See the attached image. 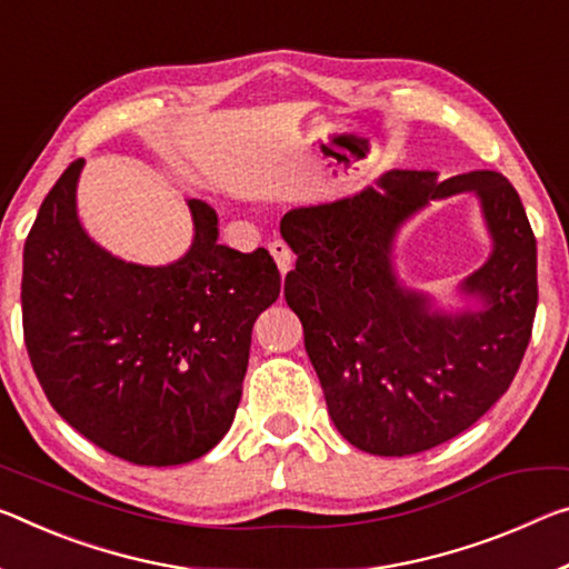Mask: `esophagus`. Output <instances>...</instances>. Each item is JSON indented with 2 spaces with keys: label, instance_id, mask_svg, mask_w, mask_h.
<instances>
[{
  "label": "esophagus",
  "instance_id": "esophagus-1",
  "mask_svg": "<svg viewBox=\"0 0 569 569\" xmlns=\"http://www.w3.org/2000/svg\"><path fill=\"white\" fill-rule=\"evenodd\" d=\"M268 250H270V256H273L278 270H281V276H286L288 270H291V263H293L291 248H288L283 240H273V242H270Z\"/></svg>",
  "mask_w": 569,
  "mask_h": 569
}]
</instances>
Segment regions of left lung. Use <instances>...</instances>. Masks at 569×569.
<instances>
[{
	"mask_svg": "<svg viewBox=\"0 0 569 569\" xmlns=\"http://www.w3.org/2000/svg\"><path fill=\"white\" fill-rule=\"evenodd\" d=\"M480 194L495 238L465 282L485 309L456 318L399 286L391 242L430 199ZM296 252L283 296L303 323L333 426L375 456H412L471 428L509 390L537 313V240L517 189L496 171L438 182V171L392 169L345 200L281 220Z\"/></svg>",
	"mask_w": 569,
	"mask_h": 569,
	"instance_id": "1",
	"label": "left lung"
}]
</instances>
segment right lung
I'll list each match as a JSON object with an SVG mask.
<instances>
[{
	"label": "right lung",
	"instance_id": "right-lung-1",
	"mask_svg": "<svg viewBox=\"0 0 569 569\" xmlns=\"http://www.w3.org/2000/svg\"><path fill=\"white\" fill-rule=\"evenodd\" d=\"M83 159L62 171L24 242L22 329L52 408L90 443L137 466H179L236 418L252 323L281 293L266 248L218 242L189 200L194 242L177 263H123L78 222Z\"/></svg>",
	"mask_w": 569,
	"mask_h": 569
}]
</instances>
